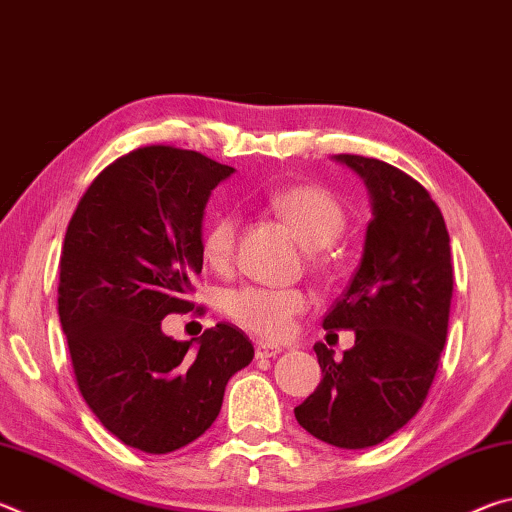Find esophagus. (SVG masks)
Listing matches in <instances>:
<instances>
[{"label":"esophagus","mask_w":512,"mask_h":512,"mask_svg":"<svg viewBox=\"0 0 512 512\" xmlns=\"http://www.w3.org/2000/svg\"><path fill=\"white\" fill-rule=\"evenodd\" d=\"M280 352H282V348H277V345H271V343H257L255 345V357L257 359H273Z\"/></svg>","instance_id":"obj_1"}]
</instances>
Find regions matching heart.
<instances>
[{
	"instance_id": "1",
	"label": "heart",
	"mask_w": 512,
	"mask_h": 512,
	"mask_svg": "<svg viewBox=\"0 0 512 512\" xmlns=\"http://www.w3.org/2000/svg\"><path fill=\"white\" fill-rule=\"evenodd\" d=\"M273 210L296 232L300 244L314 250V259L323 262V248L334 244L345 228V212L341 203L323 187L293 185L271 198ZM237 219L221 214L210 223L203 237V255L216 271L228 268L235 257ZM307 296L298 289L244 287L232 291L225 300V311L239 327L282 341L291 336L296 318L307 309Z\"/></svg>"
}]
</instances>
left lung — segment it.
Segmentation results:
<instances>
[{
    "instance_id": "1",
    "label": "left lung",
    "mask_w": 512,
    "mask_h": 512,
    "mask_svg": "<svg viewBox=\"0 0 512 512\" xmlns=\"http://www.w3.org/2000/svg\"><path fill=\"white\" fill-rule=\"evenodd\" d=\"M368 187L372 219L361 264L323 327L352 329L334 359L316 343L323 379L293 409L302 429L327 445L384 443L420 411L445 348L454 268L449 232L427 189L393 164L341 153Z\"/></svg>"
}]
</instances>
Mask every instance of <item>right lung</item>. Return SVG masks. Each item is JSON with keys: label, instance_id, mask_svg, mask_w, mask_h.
Returning <instances> with one entry per match:
<instances>
[{"label": "right lung", "instance_id": "add662e5", "mask_svg": "<svg viewBox=\"0 0 512 512\" xmlns=\"http://www.w3.org/2000/svg\"><path fill=\"white\" fill-rule=\"evenodd\" d=\"M232 171L196 151L142 146L92 180L67 225L58 316L76 384L103 427L146 454L203 436L228 379L255 357L230 323L192 341L162 332L164 316L194 309L205 205Z\"/></svg>", "mask_w": 512, "mask_h": 512}]
</instances>
